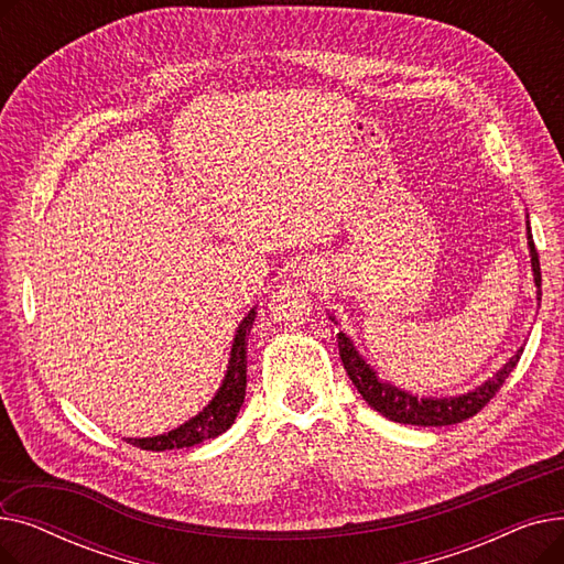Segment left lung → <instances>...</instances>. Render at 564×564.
<instances>
[{"label":"left lung","mask_w":564,"mask_h":564,"mask_svg":"<svg viewBox=\"0 0 564 564\" xmlns=\"http://www.w3.org/2000/svg\"><path fill=\"white\" fill-rule=\"evenodd\" d=\"M528 245H530V256H532V272H535V283H538V294L542 288V270H540V256L535 249V242H532V232L528 228ZM338 351L343 366L351 379L354 387L364 395V400L379 411L381 416H387L389 421L402 423V425H423V427H443V425H455L466 419H473L480 409H485L491 398L500 391L502 383L510 377L514 366L519 364L523 349H519L514 357L502 366L489 381H485L480 389L470 391L459 398H413L391 383H381L377 375L366 366V361L359 357L357 349L349 343L345 334H338Z\"/></svg>","instance_id":"obj_1"}]
</instances>
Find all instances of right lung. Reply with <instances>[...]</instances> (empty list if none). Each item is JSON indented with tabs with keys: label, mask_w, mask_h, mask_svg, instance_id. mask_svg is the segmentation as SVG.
<instances>
[{
	"label": "right lung",
	"mask_w": 564,
	"mask_h": 564,
	"mask_svg": "<svg viewBox=\"0 0 564 564\" xmlns=\"http://www.w3.org/2000/svg\"><path fill=\"white\" fill-rule=\"evenodd\" d=\"M253 319H256V311H251L242 319L240 329L235 334L230 364H228V372L221 389L215 395V400L207 404L196 419H192L189 423L181 425L169 434L153 436V438H128V443H132V446L141 451H171V448L196 446L200 441L215 438L221 432H226L235 423L237 411H240L247 393V336L253 327Z\"/></svg>",
	"instance_id": "add662e5"
}]
</instances>
